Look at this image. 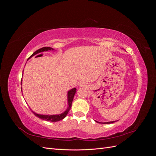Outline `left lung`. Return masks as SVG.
<instances>
[{"mask_svg":"<svg viewBox=\"0 0 156 156\" xmlns=\"http://www.w3.org/2000/svg\"><path fill=\"white\" fill-rule=\"evenodd\" d=\"M115 121H112V122H104L105 124H111V123H114Z\"/></svg>","mask_w":156,"mask_h":156,"instance_id":"1","label":"left lung"}]
</instances>
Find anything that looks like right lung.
Wrapping results in <instances>:
<instances>
[{
	"instance_id": "right-lung-1",
	"label": "right lung",
	"mask_w": 156,
	"mask_h": 156,
	"mask_svg": "<svg viewBox=\"0 0 156 156\" xmlns=\"http://www.w3.org/2000/svg\"><path fill=\"white\" fill-rule=\"evenodd\" d=\"M48 50H53V48H50V47H45V48H42L41 49H37V51H36L34 53H33L29 58L32 57V56H34L37 53H41V52H43L45 51H48ZM22 81V79H21ZM75 92H76V88H74L72 90H70L68 92V107L67 108V110L66 111L62 113V114H60V115H38V114H36V113L34 112L33 111H32L34 114L35 115V116H36L37 117H38L39 119H41L42 120H47V121H50V122H58L60 121L61 120L64 119V118L66 116V115H68V112L69 111L71 107H72V103L73 100V97Z\"/></svg>"
}]
</instances>
